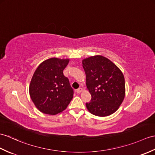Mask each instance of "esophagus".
Masks as SVG:
<instances>
[{"label":"esophagus","instance_id":"34e87169","mask_svg":"<svg viewBox=\"0 0 155 155\" xmlns=\"http://www.w3.org/2000/svg\"><path fill=\"white\" fill-rule=\"evenodd\" d=\"M76 92H77V93H81V92H82V88H78L77 90H76Z\"/></svg>","mask_w":155,"mask_h":155}]
</instances>
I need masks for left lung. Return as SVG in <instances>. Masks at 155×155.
I'll use <instances>...</instances> for the list:
<instances>
[{
    "instance_id": "obj_1",
    "label": "left lung",
    "mask_w": 155,
    "mask_h": 155,
    "mask_svg": "<svg viewBox=\"0 0 155 155\" xmlns=\"http://www.w3.org/2000/svg\"><path fill=\"white\" fill-rule=\"evenodd\" d=\"M82 67L91 101L86 104L92 114L106 117L114 114L123 102L125 95L124 76L113 62L102 55L84 59Z\"/></svg>"
}]
</instances>
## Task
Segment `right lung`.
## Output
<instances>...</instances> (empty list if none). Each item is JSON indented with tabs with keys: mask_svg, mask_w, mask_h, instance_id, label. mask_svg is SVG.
Segmentation results:
<instances>
[{
	"mask_svg": "<svg viewBox=\"0 0 155 155\" xmlns=\"http://www.w3.org/2000/svg\"><path fill=\"white\" fill-rule=\"evenodd\" d=\"M69 59L52 57L39 64L31 79L29 92L41 112L56 115L65 110L73 98V90L63 70Z\"/></svg>",
	"mask_w": 155,
	"mask_h": 155,
	"instance_id": "1",
	"label": "right lung"
}]
</instances>
